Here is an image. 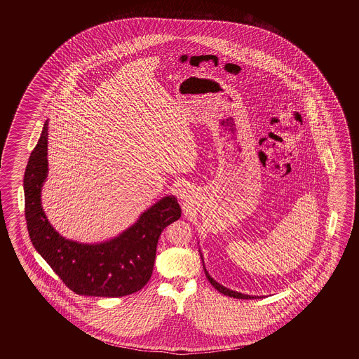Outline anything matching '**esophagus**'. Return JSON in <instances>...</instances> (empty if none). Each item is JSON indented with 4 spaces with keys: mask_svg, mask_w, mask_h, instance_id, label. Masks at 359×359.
I'll use <instances>...</instances> for the list:
<instances>
[{
    "mask_svg": "<svg viewBox=\"0 0 359 359\" xmlns=\"http://www.w3.org/2000/svg\"><path fill=\"white\" fill-rule=\"evenodd\" d=\"M179 197H180L182 200H187V198L189 197V191H188V187L183 185V187H180V188H179Z\"/></svg>",
    "mask_w": 359,
    "mask_h": 359,
    "instance_id": "1",
    "label": "esophagus"
}]
</instances>
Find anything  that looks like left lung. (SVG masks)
<instances>
[{"instance_id": "1", "label": "left lung", "mask_w": 359, "mask_h": 359, "mask_svg": "<svg viewBox=\"0 0 359 359\" xmlns=\"http://www.w3.org/2000/svg\"><path fill=\"white\" fill-rule=\"evenodd\" d=\"M201 259H203V255H201ZM203 264H204V259H203ZM204 272H205V275H207V279L210 282V284L217 290L218 292H221V294H226V296H230V297H236V299H259L261 296H252V294H241V292H237V291H233V290H229L226 287H224L222 284H219V283L216 282L209 273H208L207 269H205V264H204Z\"/></svg>"}]
</instances>
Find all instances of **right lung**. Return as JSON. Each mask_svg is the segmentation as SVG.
<instances>
[{
    "instance_id": "obj_1",
    "label": "right lung",
    "mask_w": 359,
    "mask_h": 359,
    "mask_svg": "<svg viewBox=\"0 0 359 359\" xmlns=\"http://www.w3.org/2000/svg\"><path fill=\"white\" fill-rule=\"evenodd\" d=\"M48 121L25 171V216L35 250L75 294L121 297L142 290L151 278L158 239L180 218L174 195L165 196L114 238L81 243L60 236L44 215L41 194L48 175Z\"/></svg>"
}]
</instances>
